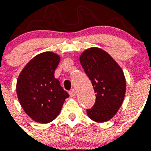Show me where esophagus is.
Wrapping results in <instances>:
<instances>
[{
	"label": "esophagus",
	"mask_w": 151,
	"mask_h": 151,
	"mask_svg": "<svg viewBox=\"0 0 151 151\" xmlns=\"http://www.w3.org/2000/svg\"><path fill=\"white\" fill-rule=\"evenodd\" d=\"M69 94H70V97H73L75 96L76 95V91L74 89H72L70 90V92H69Z\"/></svg>",
	"instance_id": "esophagus-1"
}]
</instances>
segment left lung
<instances>
[{
	"label": "left lung",
	"instance_id": "obj_1",
	"mask_svg": "<svg viewBox=\"0 0 151 151\" xmlns=\"http://www.w3.org/2000/svg\"><path fill=\"white\" fill-rule=\"evenodd\" d=\"M80 63L92 81L96 92V103L87 110L90 119L107 122L122 105L126 92L124 72L117 63L103 49L92 47L81 54Z\"/></svg>",
	"mask_w": 151,
	"mask_h": 151
}]
</instances>
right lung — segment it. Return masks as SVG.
<instances>
[{
  "mask_svg": "<svg viewBox=\"0 0 151 151\" xmlns=\"http://www.w3.org/2000/svg\"><path fill=\"white\" fill-rule=\"evenodd\" d=\"M59 55L45 52L34 56L18 77L16 93L20 105L34 122L49 123L59 114L69 94L55 78Z\"/></svg>",
  "mask_w": 151,
  "mask_h": 151,
  "instance_id": "right-lung-1",
  "label": "right lung"
}]
</instances>
